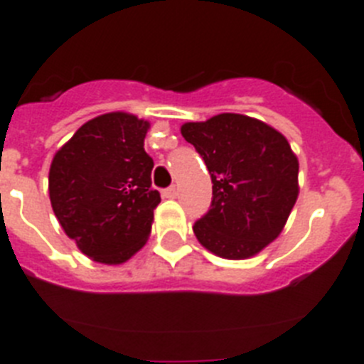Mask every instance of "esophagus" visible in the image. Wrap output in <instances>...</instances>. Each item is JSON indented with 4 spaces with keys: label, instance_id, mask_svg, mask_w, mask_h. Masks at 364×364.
Instances as JSON below:
<instances>
[{
    "label": "esophagus",
    "instance_id": "34e87169",
    "mask_svg": "<svg viewBox=\"0 0 364 364\" xmlns=\"http://www.w3.org/2000/svg\"><path fill=\"white\" fill-rule=\"evenodd\" d=\"M178 196V188H176V185L168 186V188H164L163 191V198H168V200H173Z\"/></svg>",
    "mask_w": 364,
    "mask_h": 364
}]
</instances>
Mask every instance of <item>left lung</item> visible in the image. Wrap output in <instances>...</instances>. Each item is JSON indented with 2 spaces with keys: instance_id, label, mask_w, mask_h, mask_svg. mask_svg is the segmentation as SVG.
<instances>
[{
  "instance_id": "8db88e82",
  "label": "left lung",
  "mask_w": 364,
  "mask_h": 364,
  "mask_svg": "<svg viewBox=\"0 0 364 364\" xmlns=\"http://www.w3.org/2000/svg\"><path fill=\"white\" fill-rule=\"evenodd\" d=\"M181 134L213 179V201L194 223L196 238L230 260L260 252L280 235L299 196V161L286 137L238 113L186 122Z\"/></svg>"
}]
</instances>
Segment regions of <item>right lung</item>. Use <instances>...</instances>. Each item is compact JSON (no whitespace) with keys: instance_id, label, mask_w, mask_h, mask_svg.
<instances>
[{"instance_id":"1","label":"right lung","mask_w":364,"mask_h":364,"mask_svg":"<svg viewBox=\"0 0 364 364\" xmlns=\"http://www.w3.org/2000/svg\"><path fill=\"white\" fill-rule=\"evenodd\" d=\"M148 122L128 113L95 117L56 151L49 198L65 235L84 255L122 264L146 243L159 192L144 151Z\"/></svg>"}]
</instances>
